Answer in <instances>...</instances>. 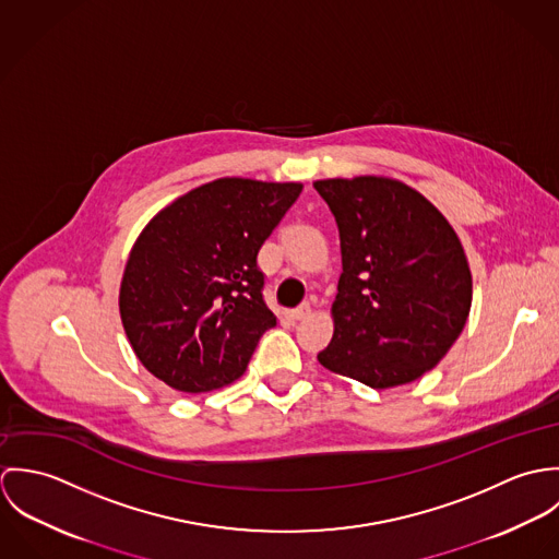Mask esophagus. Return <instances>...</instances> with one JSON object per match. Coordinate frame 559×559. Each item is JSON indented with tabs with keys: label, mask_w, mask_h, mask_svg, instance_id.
Here are the masks:
<instances>
[{
	"label": "esophagus",
	"mask_w": 559,
	"mask_h": 559,
	"mask_svg": "<svg viewBox=\"0 0 559 559\" xmlns=\"http://www.w3.org/2000/svg\"><path fill=\"white\" fill-rule=\"evenodd\" d=\"M312 314V308H310V304H301L299 308H295V310H290V319L293 320H304L308 319Z\"/></svg>",
	"instance_id": "1"
}]
</instances>
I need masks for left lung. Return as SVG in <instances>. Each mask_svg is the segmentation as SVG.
<instances>
[{
  "label": "left lung",
  "mask_w": 559,
  "mask_h": 559,
  "mask_svg": "<svg viewBox=\"0 0 559 559\" xmlns=\"http://www.w3.org/2000/svg\"><path fill=\"white\" fill-rule=\"evenodd\" d=\"M342 249L331 372L372 390L411 383L459 340L472 310V271L448 219L408 185L357 176L317 180Z\"/></svg>",
  "instance_id": "1"
}]
</instances>
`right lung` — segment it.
Wrapping results in <instances>:
<instances>
[{
    "instance_id": "obj_1",
    "label": "right lung",
    "mask_w": 559,
    "mask_h": 559,
    "mask_svg": "<svg viewBox=\"0 0 559 559\" xmlns=\"http://www.w3.org/2000/svg\"><path fill=\"white\" fill-rule=\"evenodd\" d=\"M304 185L219 178L169 206L135 240L120 284L127 337L165 385L200 394L245 372L266 308L258 251Z\"/></svg>"
}]
</instances>
